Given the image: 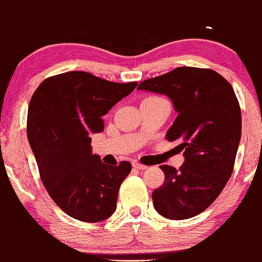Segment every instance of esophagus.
Wrapping results in <instances>:
<instances>
[{
    "mask_svg": "<svg viewBox=\"0 0 262 262\" xmlns=\"http://www.w3.org/2000/svg\"><path fill=\"white\" fill-rule=\"evenodd\" d=\"M132 167H134V169H137V170H146L147 169L146 165H142V164H138V163H136V161H134V163H132Z\"/></svg>",
    "mask_w": 262,
    "mask_h": 262,
    "instance_id": "esophagus-1",
    "label": "esophagus"
}]
</instances>
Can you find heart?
<instances>
[{"instance_id":"1","label":"heart","mask_w":262,"mask_h":262,"mask_svg":"<svg viewBox=\"0 0 262 262\" xmlns=\"http://www.w3.org/2000/svg\"><path fill=\"white\" fill-rule=\"evenodd\" d=\"M150 99H161V98H159V97H149Z\"/></svg>"}]
</instances>
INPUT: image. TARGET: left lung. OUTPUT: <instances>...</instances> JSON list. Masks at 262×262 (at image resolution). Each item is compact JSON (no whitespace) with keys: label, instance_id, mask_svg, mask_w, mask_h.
<instances>
[{"label":"left lung","instance_id":"1","mask_svg":"<svg viewBox=\"0 0 262 262\" xmlns=\"http://www.w3.org/2000/svg\"><path fill=\"white\" fill-rule=\"evenodd\" d=\"M137 90L171 99L177 118L166 140L177 142L185 163L161 165L165 182L151 193L154 208L170 220L203 212L233 171L242 136L241 106L231 83L210 69L181 67L141 82Z\"/></svg>","mask_w":262,"mask_h":262}]
</instances>
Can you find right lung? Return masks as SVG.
<instances>
[{
    "label": "right lung",
    "mask_w": 262,
    "mask_h": 262,
    "mask_svg": "<svg viewBox=\"0 0 262 262\" xmlns=\"http://www.w3.org/2000/svg\"><path fill=\"white\" fill-rule=\"evenodd\" d=\"M136 86L70 72L48 77L31 97L28 140L42 183L53 202L76 220L101 222L114 214L131 164L103 163L92 154L91 135L104 130L102 116Z\"/></svg>",
    "instance_id": "right-lung-1"
}]
</instances>
